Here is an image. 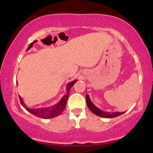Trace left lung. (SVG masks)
I'll return each mask as SVG.
<instances>
[{"label":"left lung","instance_id":"1","mask_svg":"<svg viewBox=\"0 0 153 153\" xmlns=\"http://www.w3.org/2000/svg\"><path fill=\"white\" fill-rule=\"evenodd\" d=\"M86 103L88 105V107L89 108L91 111L93 113L95 114L96 115L99 116V117H103V118H114V117H117L119 115H122L124 112H108V111H103L101 110L100 108L96 107L95 105L93 103L92 101H91L90 98H89V96L86 94Z\"/></svg>","mask_w":153,"mask_h":153}]
</instances>
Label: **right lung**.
<instances>
[{"instance_id":"obj_1","label":"right lung","mask_w":153,"mask_h":153,"mask_svg":"<svg viewBox=\"0 0 153 153\" xmlns=\"http://www.w3.org/2000/svg\"><path fill=\"white\" fill-rule=\"evenodd\" d=\"M36 40H34L33 42H31L29 46L28 47L27 50L26 51L29 50V49H31V47H33L34 44L36 42ZM77 82V80H73V81H71L68 82L66 86V94L65 96H63V97L61 99L60 101H59L57 104L53 105V106H51L49 107H44V108H29V107L26 106L25 103H24V101H23V99L21 96H19V99H20V102L22 103V105L24 108H26V110H27L28 111L30 112L31 114H32L33 115L36 116V117H39V118L42 119H50V118H54V117H57L59 114L62 113L63 111L65 110L66 107L67 101H68V96H69L70 94V90L73 86V85Z\"/></svg>"}]
</instances>
